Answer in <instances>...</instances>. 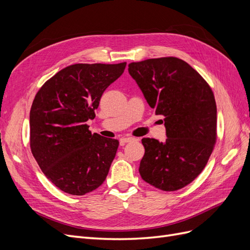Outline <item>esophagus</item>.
Here are the masks:
<instances>
[{
  "label": "esophagus",
  "instance_id": "1",
  "mask_svg": "<svg viewBox=\"0 0 250 250\" xmlns=\"http://www.w3.org/2000/svg\"><path fill=\"white\" fill-rule=\"evenodd\" d=\"M134 140H135V139H134V138H131V137H123V138L120 139V142L122 143V144H125V143H129V142L134 141Z\"/></svg>",
  "mask_w": 250,
  "mask_h": 250
}]
</instances>
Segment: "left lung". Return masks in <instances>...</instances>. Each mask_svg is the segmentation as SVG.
<instances>
[{
    "mask_svg": "<svg viewBox=\"0 0 250 250\" xmlns=\"http://www.w3.org/2000/svg\"><path fill=\"white\" fill-rule=\"evenodd\" d=\"M155 115L165 119L167 139L144 138L142 178L160 190L177 191L206 167L217 141V106L208 83L177 57L128 64Z\"/></svg>",
    "mask_w": 250,
    "mask_h": 250,
    "instance_id": "8db88e82",
    "label": "left lung"
}]
</instances>
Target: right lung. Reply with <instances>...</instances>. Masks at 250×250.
<instances>
[{
	"label": "right lung",
	"instance_id": "1",
	"mask_svg": "<svg viewBox=\"0 0 250 250\" xmlns=\"http://www.w3.org/2000/svg\"><path fill=\"white\" fill-rule=\"evenodd\" d=\"M126 62L76 63L43 83L30 110V148L46 177L59 190L82 196L99 188L119 141L88 130L101 96L123 74Z\"/></svg>",
	"mask_w": 250,
	"mask_h": 250
}]
</instances>
